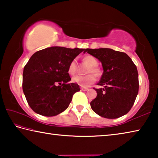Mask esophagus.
<instances>
[{"instance_id":"esophagus-1","label":"esophagus","mask_w":158,"mask_h":158,"mask_svg":"<svg viewBox=\"0 0 158 158\" xmlns=\"http://www.w3.org/2000/svg\"><path fill=\"white\" fill-rule=\"evenodd\" d=\"M81 90H83V91H86V90H89V89L86 87H81Z\"/></svg>"}]
</instances>
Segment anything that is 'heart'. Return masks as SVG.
<instances>
[{
    "instance_id": "heart-1",
    "label": "heart",
    "mask_w": 158,
    "mask_h": 158,
    "mask_svg": "<svg viewBox=\"0 0 158 158\" xmlns=\"http://www.w3.org/2000/svg\"><path fill=\"white\" fill-rule=\"evenodd\" d=\"M83 61L85 65L89 67L88 69L87 73H94L98 74L99 73V69L97 68L98 65V60L96 58L90 55H87L83 58ZM77 68V63L76 60H73L70 63H69L68 67V74L73 75L76 72ZM73 82L77 84L82 87H87L89 85L92 84L93 82L95 81V77L93 74H89L86 76H74L73 79Z\"/></svg>"
}]
</instances>
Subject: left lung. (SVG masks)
<instances>
[{"label":"left lung","instance_id":"obj_1","mask_svg":"<svg viewBox=\"0 0 158 158\" xmlns=\"http://www.w3.org/2000/svg\"><path fill=\"white\" fill-rule=\"evenodd\" d=\"M100 61L103 74L95 89L97 97L90 102L93 111L106 118H117L128 113L139 91L137 67L125 53L108 48L86 49Z\"/></svg>","mask_w":158,"mask_h":158}]
</instances>
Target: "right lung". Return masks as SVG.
I'll return each mask as SVG.
<instances>
[{"label": "right lung", "instance_id": "add662e5", "mask_svg": "<svg viewBox=\"0 0 158 158\" xmlns=\"http://www.w3.org/2000/svg\"><path fill=\"white\" fill-rule=\"evenodd\" d=\"M84 49L52 47L33 54L23 72L22 88L29 106L40 115L54 116L68 107L79 85L69 83V63Z\"/></svg>", "mask_w": 158, "mask_h": 158}]
</instances>
